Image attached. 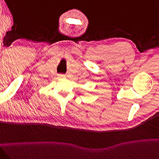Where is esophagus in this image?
I'll list each match as a JSON object with an SVG mask.
<instances>
[{"instance_id":"34e87169","label":"esophagus","mask_w":159,"mask_h":159,"mask_svg":"<svg viewBox=\"0 0 159 159\" xmlns=\"http://www.w3.org/2000/svg\"><path fill=\"white\" fill-rule=\"evenodd\" d=\"M58 77L61 78V79H64V78L66 77V76L65 74H59L58 75Z\"/></svg>"}]
</instances>
